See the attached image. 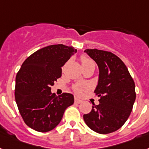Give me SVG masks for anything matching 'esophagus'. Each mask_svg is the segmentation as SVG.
Segmentation results:
<instances>
[{
	"instance_id": "34e87169",
	"label": "esophagus",
	"mask_w": 149,
	"mask_h": 149,
	"mask_svg": "<svg viewBox=\"0 0 149 149\" xmlns=\"http://www.w3.org/2000/svg\"><path fill=\"white\" fill-rule=\"evenodd\" d=\"M74 103H75V104H81V103H82V100H81L78 99V98L75 97L74 98Z\"/></svg>"
}]
</instances>
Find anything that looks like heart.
Masks as SVG:
<instances>
[{
    "instance_id": "1",
    "label": "heart",
    "mask_w": 149,
    "mask_h": 149,
    "mask_svg": "<svg viewBox=\"0 0 149 149\" xmlns=\"http://www.w3.org/2000/svg\"><path fill=\"white\" fill-rule=\"evenodd\" d=\"M81 61L82 66H88V65H94L95 66V64L93 61H92L91 58L86 57V56H82L81 58ZM85 88V86L83 85V84H76L74 87V91L77 93V94H80L81 92L82 91V90H84Z\"/></svg>"
}]
</instances>
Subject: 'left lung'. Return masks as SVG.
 Segmentation results:
<instances>
[{
	"instance_id": "8db88e82",
	"label": "left lung",
	"mask_w": 149,
	"mask_h": 149,
	"mask_svg": "<svg viewBox=\"0 0 149 149\" xmlns=\"http://www.w3.org/2000/svg\"><path fill=\"white\" fill-rule=\"evenodd\" d=\"M99 68L97 85L94 92L100 97L98 105L92 106L83 116L87 126L100 134L115 132L130 116L136 100L135 83L126 65L110 52L86 49Z\"/></svg>"
}]
</instances>
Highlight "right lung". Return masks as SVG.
Wrapping results in <instances>:
<instances>
[{
    "label": "right lung",
    "mask_w": 149,
    "mask_h": 149,
    "mask_svg": "<svg viewBox=\"0 0 149 149\" xmlns=\"http://www.w3.org/2000/svg\"><path fill=\"white\" fill-rule=\"evenodd\" d=\"M77 52L72 46L52 45L37 50L24 61L16 77L15 100L23 121L38 132L51 131L59 124L74 96H57L51 86L61 76V67Z\"/></svg>",
    "instance_id": "right-lung-1"
}]
</instances>
